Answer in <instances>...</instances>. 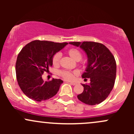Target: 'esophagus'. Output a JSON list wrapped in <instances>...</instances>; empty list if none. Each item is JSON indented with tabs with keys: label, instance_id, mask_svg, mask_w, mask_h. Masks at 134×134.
<instances>
[{
	"label": "esophagus",
	"instance_id": "esophagus-1",
	"mask_svg": "<svg viewBox=\"0 0 134 134\" xmlns=\"http://www.w3.org/2000/svg\"><path fill=\"white\" fill-rule=\"evenodd\" d=\"M69 83H71V85H73V86H75L76 84V82H69Z\"/></svg>",
	"mask_w": 134,
	"mask_h": 134
}]
</instances>
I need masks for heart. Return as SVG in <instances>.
<instances>
[{
    "label": "heart",
    "mask_w": 134,
    "mask_h": 134,
    "mask_svg": "<svg viewBox=\"0 0 134 134\" xmlns=\"http://www.w3.org/2000/svg\"><path fill=\"white\" fill-rule=\"evenodd\" d=\"M67 54L73 60L76 62H78L82 58V53L80 51H78L76 48H71V49L68 50L67 51ZM61 58V54L60 53H56L52 57V64L54 66H58L59 65V60H60ZM59 75L64 78L66 80H71L72 78L75 77L78 74L76 71H74V72H70V71H61L59 72Z\"/></svg>",
    "instance_id": "1"
}]
</instances>
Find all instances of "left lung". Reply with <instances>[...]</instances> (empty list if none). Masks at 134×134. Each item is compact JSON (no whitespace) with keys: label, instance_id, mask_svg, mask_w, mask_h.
I'll return each instance as SVG.
<instances>
[{"label":"left lung","instance_id":"1","mask_svg":"<svg viewBox=\"0 0 134 134\" xmlns=\"http://www.w3.org/2000/svg\"><path fill=\"white\" fill-rule=\"evenodd\" d=\"M69 43L80 47L87 57V67L82 77L90 78V83L82 84L83 91L77 97L86 104L101 103L108 97L114 86L117 71L115 58L108 48L101 43L93 41Z\"/></svg>","mask_w":134,"mask_h":134}]
</instances>
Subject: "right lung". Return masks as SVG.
I'll use <instances>...</instances> for the list:
<instances>
[{
  "label": "right lung",
  "instance_id": "right-lung-1",
  "mask_svg": "<svg viewBox=\"0 0 134 134\" xmlns=\"http://www.w3.org/2000/svg\"><path fill=\"white\" fill-rule=\"evenodd\" d=\"M67 44L36 40L23 48L17 56L15 71L19 86L28 98L41 102L58 93L63 81L53 78L44 82L42 75L52 67L54 55Z\"/></svg>",
  "mask_w": 134,
  "mask_h": 134
}]
</instances>
